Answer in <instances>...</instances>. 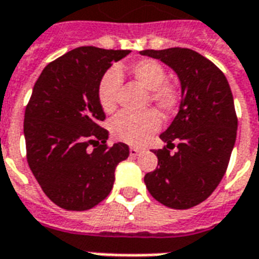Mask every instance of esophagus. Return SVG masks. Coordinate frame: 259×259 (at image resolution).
<instances>
[{
    "mask_svg": "<svg viewBox=\"0 0 259 259\" xmlns=\"http://www.w3.org/2000/svg\"><path fill=\"white\" fill-rule=\"evenodd\" d=\"M130 154H131V157H138V155L141 154V150L137 149V147H131L130 149Z\"/></svg>",
    "mask_w": 259,
    "mask_h": 259,
    "instance_id": "34e87169",
    "label": "esophagus"
}]
</instances>
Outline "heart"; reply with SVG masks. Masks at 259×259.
<instances>
[{"mask_svg": "<svg viewBox=\"0 0 259 259\" xmlns=\"http://www.w3.org/2000/svg\"><path fill=\"white\" fill-rule=\"evenodd\" d=\"M130 73L146 90L150 91V102L162 114H169L178 108L179 94L174 85L166 83V72L155 60H141L130 67ZM121 83L120 69L112 68L104 73L98 84V102L104 112L112 113L117 105V91ZM161 121L154 112L117 114L110 121L114 139L132 146H142L159 130Z\"/></svg>", "mask_w": 259, "mask_h": 259, "instance_id": "heart-1", "label": "heart"}]
</instances>
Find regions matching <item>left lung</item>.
Here are the masks:
<instances>
[{"mask_svg": "<svg viewBox=\"0 0 259 259\" xmlns=\"http://www.w3.org/2000/svg\"><path fill=\"white\" fill-rule=\"evenodd\" d=\"M172 68L182 87L176 117L154 150L155 170L145 176L151 196L172 209H190L210 196L224 176L238 131L231 87L224 73L191 49L143 50ZM178 143V150H170Z\"/></svg>", "mask_w": 259, "mask_h": 259, "instance_id": "1", "label": "left lung"}]
</instances>
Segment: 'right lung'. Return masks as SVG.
Instances as JSON below:
<instances>
[{
	"instance_id": "add662e5",
	"label": "right lung",
	"mask_w": 259,
	"mask_h": 259,
	"mask_svg": "<svg viewBox=\"0 0 259 259\" xmlns=\"http://www.w3.org/2000/svg\"><path fill=\"white\" fill-rule=\"evenodd\" d=\"M130 53L73 49L46 65L35 83L24 114L27 161L49 199L63 209L89 210L104 201L116 166L130 155L125 143L106 145L98 102L101 77Z\"/></svg>"
}]
</instances>
